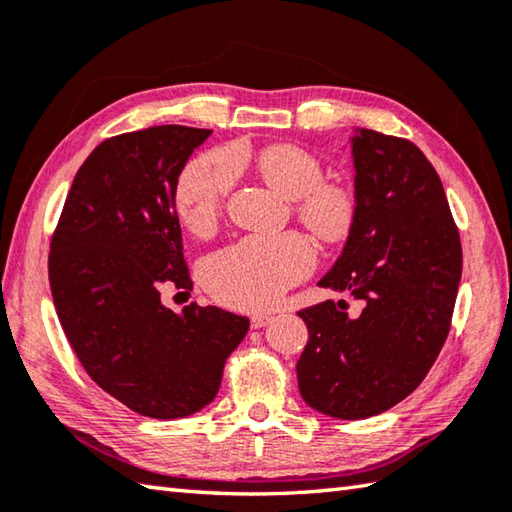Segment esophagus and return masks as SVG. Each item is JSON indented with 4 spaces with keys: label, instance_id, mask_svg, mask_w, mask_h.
<instances>
[{
    "label": "esophagus",
    "instance_id": "1",
    "mask_svg": "<svg viewBox=\"0 0 512 512\" xmlns=\"http://www.w3.org/2000/svg\"><path fill=\"white\" fill-rule=\"evenodd\" d=\"M268 322H270L268 313H253V315H250V326H253V328H264Z\"/></svg>",
    "mask_w": 512,
    "mask_h": 512
}]
</instances>
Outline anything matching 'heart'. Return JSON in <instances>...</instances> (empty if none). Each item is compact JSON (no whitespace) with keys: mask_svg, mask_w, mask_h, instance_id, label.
Masks as SVG:
<instances>
[{"mask_svg":"<svg viewBox=\"0 0 512 512\" xmlns=\"http://www.w3.org/2000/svg\"><path fill=\"white\" fill-rule=\"evenodd\" d=\"M255 170L266 184L293 199V215L326 244L350 235L357 219V197L339 182H326L324 164L295 144H273L255 155ZM237 168L224 150L188 162L175 186V208L188 230L208 235L224 215L235 186ZM317 264L313 244L302 233L244 237L242 242L210 255L202 282L219 304L257 310L275 304L290 286L306 279Z\"/></svg>","mask_w":512,"mask_h":512,"instance_id":"obj_1","label":"heart"}]
</instances>
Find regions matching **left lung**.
I'll return each mask as SVG.
<instances>
[{
  "mask_svg": "<svg viewBox=\"0 0 512 512\" xmlns=\"http://www.w3.org/2000/svg\"><path fill=\"white\" fill-rule=\"evenodd\" d=\"M357 219L322 288L362 302L299 310L308 344L297 362L304 402L337 419H366L402 402L424 382L442 350L462 242L442 179L404 137L362 128L353 137Z\"/></svg>",
  "mask_w": 512,
  "mask_h": 512,
  "instance_id": "obj_1",
  "label": "left lung"
}]
</instances>
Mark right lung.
I'll use <instances>...</instances> for the list:
<instances>
[{"instance_id": "add662e5", "label": "right lung", "mask_w": 512, "mask_h": 512, "mask_svg": "<svg viewBox=\"0 0 512 512\" xmlns=\"http://www.w3.org/2000/svg\"><path fill=\"white\" fill-rule=\"evenodd\" d=\"M208 128L150 126L104 139L77 170L53 230L48 279L66 339L93 382L135 413L188 417L213 402L242 315L188 304L177 177Z\"/></svg>"}]
</instances>
